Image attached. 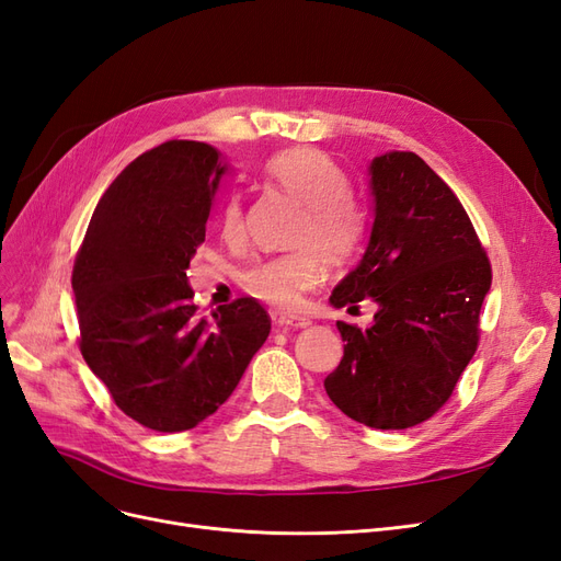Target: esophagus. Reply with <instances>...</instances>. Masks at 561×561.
I'll return each mask as SVG.
<instances>
[{"mask_svg":"<svg viewBox=\"0 0 561 561\" xmlns=\"http://www.w3.org/2000/svg\"><path fill=\"white\" fill-rule=\"evenodd\" d=\"M275 323L282 329H305V327H310V319L300 317V314L282 312V314H275Z\"/></svg>","mask_w":561,"mask_h":561,"instance_id":"obj_1","label":"esophagus"}]
</instances>
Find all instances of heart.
I'll return each instance as SVG.
<instances>
[{
	"instance_id": "1",
	"label": "heart",
	"mask_w": 561,
	"mask_h": 561,
	"mask_svg": "<svg viewBox=\"0 0 561 561\" xmlns=\"http://www.w3.org/2000/svg\"><path fill=\"white\" fill-rule=\"evenodd\" d=\"M275 186L300 201L291 240L296 249L263 259L242 273V288L273 307H296L323 275L322 256L331 265L350 263L368 234V211L350 191V176L337 162L317 149H294L267 162ZM224 240L244 238V207L238 195L221 211Z\"/></svg>"
}]
</instances>
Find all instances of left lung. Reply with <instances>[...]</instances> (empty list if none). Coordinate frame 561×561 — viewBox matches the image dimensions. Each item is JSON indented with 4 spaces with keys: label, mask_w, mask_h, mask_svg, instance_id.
Here are the masks:
<instances>
[{
    "label": "left lung",
    "mask_w": 561,
    "mask_h": 561,
    "mask_svg": "<svg viewBox=\"0 0 561 561\" xmlns=\"http://www.w3.org/2000/svg\"><path fill=\"white\" fill-rule=\"evenodd\" d=\"M375 224L364 261L331 296L335 307L373 298V327L337 321L340 366L329 399L358 424L399 431L433 417L480 342L492 265L463 205L410 151L373 160Z\"/></svg>",
    "instance_id": "left-lung-1"
}]
</instances>
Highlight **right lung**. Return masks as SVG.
<instances>
[{"mask_svg":"<svg viewBox=\"0 0 561 561\" xmlns=\"http://www.w3.org/2000/svg\"><path fill=\"white\" fill-rule=\"evenodd\" d=\"M221 174L203 141L141 153L100 197L71 270L85 364L151 431H188L219 410L270 333L254 298L207 319L186 284Z\"/></svg>","mask_w":561,"mask_h":561,"instance_id":"add662e5","label":"right lung"}]
</instances>
